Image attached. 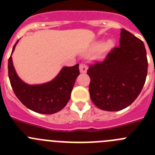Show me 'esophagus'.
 Here are the masks:
<instances>
[{"label":"esophagus","mask_w":155,"mask_h":155,"mask_svg":"<svg viewBox=\"0 0 155 155\" xmlns=\"http://www.w3.org/2000/svg\"><path fill=\"white\" fill-rule=\"evenodd\" d=\"M79 69H80V72L82 74L86 73V71L87 70V67L84 64H81L79 66Z\"/></svg>","instance_id":"34e87169"}]
</instances>
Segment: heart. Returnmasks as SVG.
Returning a JSON list of instances; mask_svg holds the SVG:
<instances>
[{
    "instance_id": "obj_1",
    "label": "heart",
    "mask_w": 155,
    "mask_h": 155,
    "mask_svg": "<svg viewBox=\"0 0 155 155\" xmlns=\"http://www.w3.org/2000/svg\"><path fill=\"white\" fill-rule=\"evenodd\" d=\"M111 46H112V41L108 40L107 42L104 43L103 46L102 45V43H98V44L95 45V46H94V49H93V50H94V52H96L102 49V50H101V51L103 52V51H105V50H107L108 48L110 47Z\"/></svg>"
}]
</instances>
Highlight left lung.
<instances>
[{"label": "left lung", "instance_id": "left-lung-1", "mask_svg": "<svg viewBox=\"0 0 155 155\" xmlns=\"http://www.w3.org/2000/svg\"><path fill=\"white\" fill-rule=\"evenodd\" d=\"M147 53L143 41L122 28L120 46L101 62L89 66L90 98L100 109L122 110L133 103L144 85Z\"/></svg>", "mask_w": 155, "mask_h": 155}]
</instances>
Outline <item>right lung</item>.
<instances>
[{"mask_svg": "<svg viewBox=\"0 0 155 155\" xmlns=\"http://www.w3.org/2000/svg\"><path fill=\"white\" fill-rule=\"evenodd\" d=\"M18 40L14 46V52ZM12 54L8 60V77L14 92L28 109L41 114H53L65 107L79 72V64L64 67L51 81L42 84H28L16 73Z\"/></svg>", "mask_w": 155, "mask_h": 155, "instance_id": "add662e5", "label": "right lung"}]
</instances>
